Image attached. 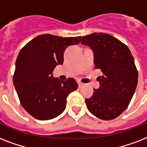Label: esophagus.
Wrapping results in <instances>:
<instances>
[{"instance_id":"esophagus-1","label":"esophagus","mask_w":147,"mask_h":147,"mask_svg":"<svg viewBox=\"0 0 147 147\" xmlns=\"http://www.w3.org/2000/svg\"><path fill=\"white\" fill-rule=\"evenodd\" d=\"M78 87H79V88H82V87H83V86H84V84L81 82H78Z\"/></svg>"}]
</instances>
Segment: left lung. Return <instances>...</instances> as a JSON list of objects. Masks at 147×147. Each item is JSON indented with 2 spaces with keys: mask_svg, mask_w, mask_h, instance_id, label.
Listing matches in <instances>:
<instances>
[{
  "mask_svg": "<svg viewBox=\"0 0 147 147\" xmlns=\"http://www.w3.org/2000/svg\"><path fill=\"white\" fill-rule=\"evenodd\" d=\"M82 44L92 49L95 69L103 73L98 77L99 88L85 99L87 108L101 120L116 118L128 107L137 88L138 71L134 59L125 44L107 33L85 36Z\"/></svg>",
  "mask_w": 147,
  "mask_h": 147,
  "instance_id": "obj_1",
  "label": "left lung"
}]
</instances>
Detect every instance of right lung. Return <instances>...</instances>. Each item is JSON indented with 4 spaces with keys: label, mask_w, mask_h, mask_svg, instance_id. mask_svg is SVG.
I'll return each mask as SVG.
<instances>
[{
    "label": "right lung",
    "mask_w": 147,
    "mask_h": 147,
    "mask_svg": "<svg viewBox=\"0 0 147 147\" xmlns=\"http://www.w3.org/2000/svg\"><path fill=\"white\" fill-rule=\"evenodd\" d=\"M81 39L42 34L20 51L13 82L20 104L34 118L47 121L59 116L65 109L68 95L78 88L73 78L59 80L53 71L63 64L67 47L78 44Z\"/></svg>",
    "instance_id": "add662e5"
}]
</instances>
